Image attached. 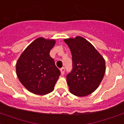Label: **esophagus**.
<instances>
[{
  "mask_svg": "<svg viewBox=\"0 0 124 124\" xmlns=\"http://www.w3.org/2000/svg\"><path fill=\"white\" fill-rule=\"evenodd\" d=\"M60 71H61V75H63L64 73H65V68H64V67H62V68L60 69Z\"/></svg>",
  "mask_w": 124,
  "mask_h": 124,
  "instance_id": "esophagus-1",
  "label": "esophagus"
}]
</instances>
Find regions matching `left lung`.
I'll return each instance as SVG.
<instances>
[{
	"label": "left lung",
	"instance_id": "8db88e82",
	"mask_svg": "<svg viewBox=\"0 0 124 124\" xmlns=\"http://www.w3.org/2000/svg\"><path fill=\"white\" fill-rule=\"evenodd\" d=\"M71 50L73 69L67 75L69 91L78 97L91 94L99 87L106 72V62L100 53L82 37L64 39Z\"/></svg>",
	"mask_w": 124,
	"mask_h": 124
}]
</instances>
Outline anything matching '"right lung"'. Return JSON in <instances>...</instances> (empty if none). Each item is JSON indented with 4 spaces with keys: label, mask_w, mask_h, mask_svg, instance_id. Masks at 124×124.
Instances as JSON below:
<instances>
[{
    "label": "right lung",
    "mask_w": 124,
    "mask_h": 124,
    "mask_svg": "<svg viewBox=\"0 0 124 124\" xmlns=\"http://www.w3.org/2000/svg\"><path fill=\"white\" fill-rule=\"evenodd\" d=\"M55 44V39L37 38L24 49L16 62L18 79L32 93L46 95L54 89L61 75L49 55Z\"/></svg>",
    "instance_id": "obj_1"
}]
</instances>
